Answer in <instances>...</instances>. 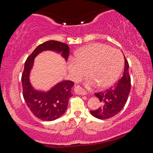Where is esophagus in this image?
<instances>
[{
  "label": "esophagus",
  "instance_id": "esophagus-1",
  "mask_svg": "<svg viewBox=\"0 0 153 153\" xmlns=\"http://www.w3.org/2000/svg\"><path fill=\"white\" fill-rule=\"evenodd\" d=\"M74 91L77 94H79V95H86V91H85V90L83 89L82 88L80 87L79 86H75Z\"/></svg>",
  "mask_w": 153,
  "mask_h": 153
}]
</instances>
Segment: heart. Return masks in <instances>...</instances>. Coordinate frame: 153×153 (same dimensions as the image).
Wrapping results in <instances>:
<instances>
[{
    "instance_id": "b5f03b06",
    "label": "heart",
    "mask_w": 153,
    "mask_h": 153,
    "mask_svg": "<svg viewBox=\"0 0 153 153\" xmlns=\"http://www.w3.org/2000/svg\"><path fill=\"white\" fill-rule=\"evenodd\" d=\"M123 61L122 54L117 49L94 43L79 49L76 54V60L70 59L67 66L74 79H80L88 70L90 77L86 80V86L91 88L99 85L100 88H105L117 79Z\"/></svg>"
}]
</instances>
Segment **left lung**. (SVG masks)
Returning <instances> with one entry per match:
<instances>
[{
    "instance_id": "1",
    "label": "left lung",
    "mask_w": 153,
    "mask_h": 153,
    "mask_svg": "<svg viewBox=\"0 0 153 153\" xmlns=\"http://www.w3.org/2000/svg\"><path fill=\"white\" fill-rule=\"evenodd\" d=\"M124 59L125 68L123 77L111 88L94 94L102 104L98 109L90 111L91 115L96 118L106 120L113 117L120 113L126 105L131 90V79L129 74V64L125 56Z\"/></svg>"
}]
</instances>
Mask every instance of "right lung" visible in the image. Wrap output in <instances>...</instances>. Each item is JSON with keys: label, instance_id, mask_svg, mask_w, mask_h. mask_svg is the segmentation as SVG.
I'll use <instances>...</instances> for the list:
<instances>
[{"label": "right lung", "instance_id": "add662e5", "mask_svg": "<svg viewBox=\"0 0 153 153\" xmlns=\"http://www.w3.org/2000/svg\"><path fill=\"white\" fill-rule=\"evenodd\" d=\"M46 51L60 54L65 61L69 55V46L65 43L49 40L41 44L25 61L22 82L23 96L28 108L36 117L50 121L61 117L65 112L69 98L73 96L71 91L74 83L69 80H63L46 91L34 88L30 82V74L33 67L34 59L40 53Z\"/></svg>", "mask_w": 153, "mask_h": 153}]
</instances>
